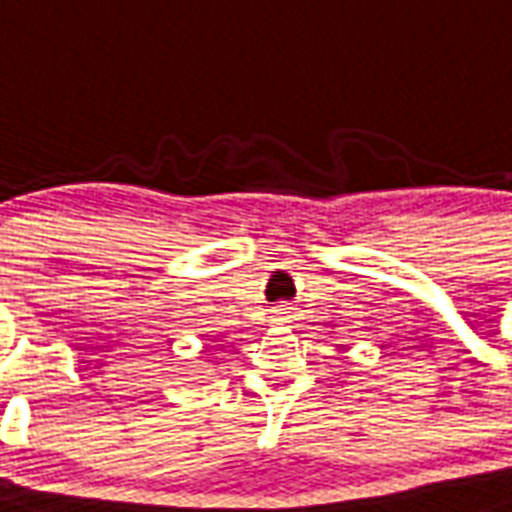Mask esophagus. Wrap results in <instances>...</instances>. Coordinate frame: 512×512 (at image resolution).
Wrapping results in <instances>:
<instances>
[{
    "instance_id": "obj_1",
    "label": "esophagus",
    "mask_w": 512,
    "mask_h": 512,
    "mask_svg": "<svg viewBox=\"0 0 512 512\" xmlns=\"http://www.w3.org/2000/svg\"><path fill=\"white\" fill-rule=\"evenodd\" d=\"M275 319H278V322H292L294 319V308L292 305H278V308H275Z\"/></svg>"
}]
</instances>
